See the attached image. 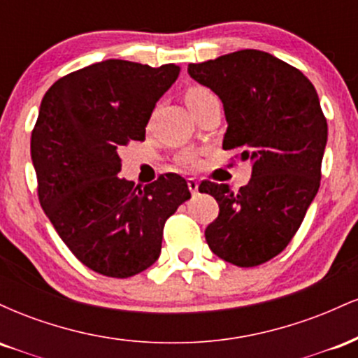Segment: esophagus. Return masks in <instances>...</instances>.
Returning <instances> with one entry per match:
<instances>
[{"label":"esophagus","instance_id":"esophagus-1","mask_svg":"<svg viewBox=\"0 0 358 358\" xmlns=\"http://www.w3.org/2000/svg\"><path fill=\"white\" fill-rule=\"evenodd\" d=\"M188 190L192 192V195H196L199 193V182L195 178L188 180Z\"/></svg>","mask_w":358,"mask_h":358}]
</instances>
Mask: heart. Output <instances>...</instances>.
<instances>
[{"instance_id": "b5f03b06", "label": "heart", "mask_w": 358, "mask_h": 358, "mask_svg": "<svg viewBox=\"0 0 358 358\" xmlns=\"http://www.w3.org/2000/svg\"><path fill=\"white\" fill-rule=\"evenodd\" d=\"M208 96H213V94L208 89L192 87V89L187 90V96H185V97H187V104H188V108H190V106L196 104V102L207 99ZM185 163H188V165H193V163H195V159H193V158H185Z\"/></svg>"}]
</instances>
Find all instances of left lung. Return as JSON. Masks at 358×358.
<instances>
[{
  "instance_id": "1",
  "label": "left lung",
  "mask_w": 358,
  "mask_h": 358,
  "mask_svg": "<svg viewBox=\"0 0 358 358\" xmlns=\"http://www.w3.org/2000/svg\"><path fill=\"white\" fill-rule=\"evenodd\" d=\"M188 73L224 104L222 148L241 151L252 166L237 192L227 183H200L220 208L205 239L231 264H262L289 244L318 192L328 138L318 94L298 69L250 48L190 64Z\"/></svg>"
}]
</instances>
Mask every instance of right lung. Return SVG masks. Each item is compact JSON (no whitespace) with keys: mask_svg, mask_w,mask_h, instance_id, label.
Instances as JSON below:
<instances>
[{"mask_svg":"<svg viewBox=\"0 0 358 358\" xmlns=\"http://www.w3.org/2000/svg\"><path fill=\"white\" fill-rule=\"evenodd\" d=\"M178 73L173 64L97 62L57 80L40 104L31 133L40 203L73 256L104 276L131 278L153 266L166 219L190 199L180 175L145 187L119 178V148L145 139Z\"/></svg>","mask_w":358,"mask_h":358,"instance_id":"1","label":"right lung"}]
</instances>
